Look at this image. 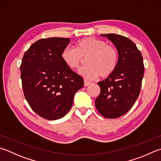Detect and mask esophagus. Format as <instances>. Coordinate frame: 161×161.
Segmentation results:
<instances>
[{
  "mask_svg": "<svg viewBox=\"0 0 161 161\" xmlns=\"http://www.w3.org/2000/svg\"><path fill=\"white\" fill-rule=\"evenodd\" d=\"M84 86H89V85H90V84H91L90 81H86V80H84Z\"/></svg>",
  "mask_w": 161,
  "mask_h": 161,
  "instance_id": "obj_1",
  "label": "esophagus"
}]
</instances>
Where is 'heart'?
Returning a JSON list of instances; mask_svg holds the SVG:
<instances>
[{
    "label": "heart",
    "instance_id": "1",
    "mask_svg": "<svg viewBox=\"0 0 161 161\" xmlns=\"http://www.w3.org/2000/svg\"><path fill=\"white\" fill-rule=\"evenodd\" d=\"M61 58L69 68L79 69L88 58V64L80 70L87 80H93L100 75L106 77L115 69L118 53L113 46L103 40L86 37L76 43L75 48L68 47L63 50Z\"/></svg>",
    "mask_w": 161,
    "mask_h": 161
}]
</instances>
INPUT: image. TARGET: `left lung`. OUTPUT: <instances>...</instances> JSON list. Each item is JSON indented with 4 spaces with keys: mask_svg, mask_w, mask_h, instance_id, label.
I'll return each instance as SVG.
<instances>
[{
    "mask_svg": "<svg viewBox=\"0 0 161 161\" xmlns=\"http://www.w3.org/2000/svg\"><path fill=\"white\" fill-rule=\"evenodd\" d=\"M101 36L108 37L115 46L118 60L109 77L98 83L101 93L95 105L102 116L115 119L127 113L138 98L144 65L141 52L132 41L115 34Z\"/></svg>",
    "mask_w": 161,
    "mask_h": 161,
    "instance_id": "8db88e82",
    "label": "left lung"
}]
</instances>
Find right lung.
I'll return each mask as SVG.
<instances>
[{
  "label": "right lung",
  "mask_w": 161,
  "mask_h": 161,
  "mask_svg": "<svg viewBox=\"0 0 161 161\" xmlns=\"http://www.w3.org/2000/svg\"><path fill=\"white\" fill-rule=\"evenodd\" d=\"M70 39L50 37L34 43L25 53L20 65L22 86L31 108L42 118L55 120L65 116L83 78L61 58Z\"/></svg>",
  "instance_id": "add662e5"
}]
</instances>
